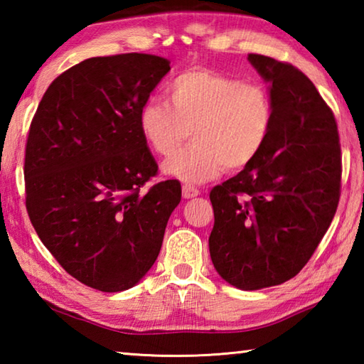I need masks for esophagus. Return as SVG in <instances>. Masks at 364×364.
Returning <instances> with one entry per match:
<instances>
[{
  "label": "esophagus",
  "mask_w": 364,
  "mask_h": 364,
  "mask_svg": "<svg viewBox=\"0 0 364 364\" xmlns=\"http://www.w3.org/2000/svg\"><path fill=\"white\" fill-rule=\"evenodd\" d=\"M200 194V191L197 189L193 184H183V197L184 199H193Z\"/></svg>",
  "instance_id": "34e87169"
}]
</instances>
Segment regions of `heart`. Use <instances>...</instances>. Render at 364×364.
<instances>
[{"label": "heart", "mask_w": 364, "mask_h": 364, "mask_svg": "<svg viewBox=\"0 0 364 364\" xmlns=\"http://www.w3.org/2000/svg\"><path fill=\"white\" fill-rule=\"evenodd\" d=\"M168 104L147 101L139 130L147 144L170 157L191 134L195 143L164 165L165 173L205 183L221 170L237 171L254 162L274 125V104L258 82H242L210 69L184 70L165 88Z\"/></svg>", "instance_id": "1"}]
</instances>
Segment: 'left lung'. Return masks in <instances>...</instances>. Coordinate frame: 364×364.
Returning <instances> with one entry per match:
<instances>
[{
    "label": "left lung",
    "instance_id": "8db88e82",
    "mask_svg": "<svg viewBox=\"0 0 364 364\" xmlns=\"http://www.w3.org/2000/svg\"><path fill=\"white\" fill-rule=\"evenodd\" d=\"M271 83L274 125L254 162L210 191L215 269L242 291L278 286L305 267L341 199L342 154L331 107L304 72L249 54Z\"/></svg>",
    "mask_w": 364,
    "mask_h": 364
}]
</instances>
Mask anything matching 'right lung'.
I'll use <instances>...</instances> for the list:
<instances>
[{
  "mask_svg": "<svg viewBox=\"0 0 364 364\" xmlns=\"http://www.w3.org/2000/svg\"><path fill=\"white\" fill-rule=\"evenodd\" d=\"M170 60L127 53L70 67L30 123L23 176L36 234L72 278L102 292L133 287L162 247L181 184L157 175L139 110Z\"/></svg>",
  "mask_w": 364,
  "mask_h": 364,
  "instance_id": "add662e5",
  "label": "right lung"
}]
</instances>
